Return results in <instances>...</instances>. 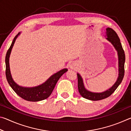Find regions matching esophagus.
Returning a JSON list of instances; mask_svg holds the SVG:
<instances>
[{"label": "esophagus", "instance_id": "1", "mask_svg": "<svg viewBox=\"0 0 131 131\" xmlns=\"http://www.w3.org/2000/svg\"><path fill=\"white\" fill-rule=\"evenodd\" d=\"M70 68L73 69V65H70Z\"/></svg>", "mask_w": 131, "mask_h": 131}]
</instances>
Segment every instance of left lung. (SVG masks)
Returning <instances> with one entry per match:
<instances>
[{
  "mask_svg": "<svg viewBox=\"0 0 131 131\" xmlns=\"http://www.w3.org/2000/svg\"><path fill=\"white\" fill-rule=\"evenodd\" d=\"M106 39L110 42L114 46L115 49L117 51L118 54V76L115 83L109 89L102 92H94L88 91L86 89L84 86L83 80L81 75L77 73V79H78V89L80 94L82 97L91 101H99L105 99L110 96L118 85L121 84L124 76V63L125 61V56L124 51L122 47L118 35L115 31L112 28H107L106 32Z\"/></svg>",
  "mask_w": 131,
  "mask_h": 131,
  "instance_id": "8db88e82",
  "label": "left lung"
}]
</instances>
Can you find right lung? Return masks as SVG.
<instances>
[{
	"mask_svg": "<svg viewBox=\"0 0 131 131\" xmlns=\"http://www.w3.org/2000/svg\"><path fill=\"white\" fill-rule=\"evenodd\" d=\"M21 32H19L13 39L9 49L6 54V76L8 84L15 92L22 98L26 101L30 102H37L43 101L47 99L51 94L53 90L54 89L57 81L59 78L68 71V69H63L59 72L55 73L50 76L44 83L38 86L32 87H25L19 85L14 81L10 72L9 58L12 50L14 46L15 40Z\"/></svg>",
	"mask_w": 131,
	"mask_h": 131,
	"instance_id": "right-lung-1",
	"label": "right lung"
}]
</instances>
